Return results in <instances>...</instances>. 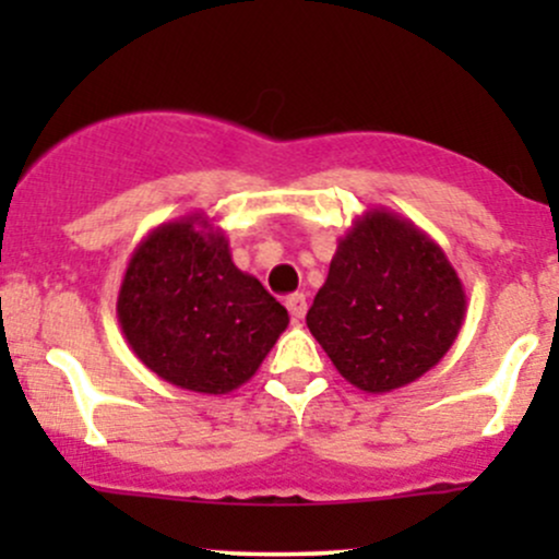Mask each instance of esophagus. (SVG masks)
<instances>
[{
  "label": "esophagus",
  "instance_id": "1",
  "mask_svg": "<svg viewBox=\"0 0 559 559\" xmlns=\"http://www.w3.org/2000/svg\"><path fill=\"white\" fill-rule=\"evenodd\" d=\"M286 307H288V312H292L294 320H301L307 316V297L305 294H292V297L286 299Z\"/></svg>",
  "mask_w": 559,
  "mask_h": 559
}]
</instances>
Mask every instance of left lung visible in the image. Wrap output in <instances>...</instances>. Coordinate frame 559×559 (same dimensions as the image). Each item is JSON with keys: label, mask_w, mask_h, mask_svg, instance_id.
I'll return each instance as SVG.
<instances>
[{"label": "left lung", "mask_w": 559, "mask_h": 559, "mask_svg": "<svg viewBox=\"0 0 559 559\" xmlns=\"http://www.w3.org/2000/svg\"><path fill=\"white\" fill-rule=\"evenodd\" d=\"M465 305L444 249L407 217L373 207L338 239L307 329L352 386L386 394L439 365Z\"/></svg>", "instance_id": "left-lung-1"}]
</instances>
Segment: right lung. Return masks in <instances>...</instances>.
<instances>
[{
  "instance_id": "1",
  "label": "right lung",
  "mask_w": 559,
  "mask_h": 559,
  "mask_svg": "<svg viewBox=\"0 0 559 559\" xmlns=\"http://www.w3.org/2000/svg\"><path fill=\"white\" fill-rule=\"evenodd\" d=\"M118 323L133 355L163 381L228 394L258 373L288 312L234 265L223 230L191 213L150 230L133 249Z\"/></svg>"
}]
</instances>
